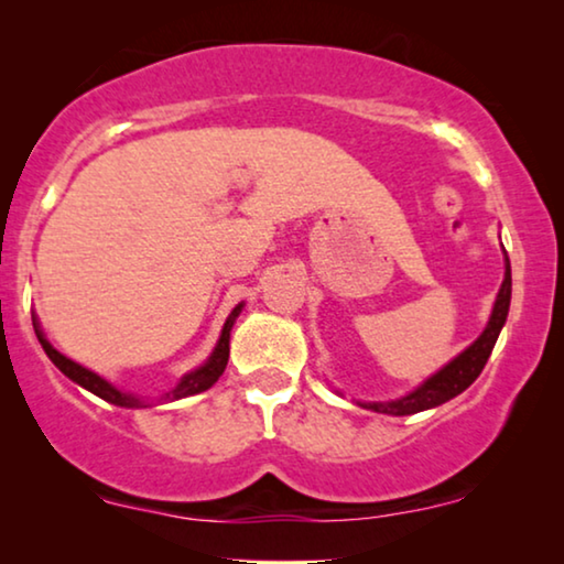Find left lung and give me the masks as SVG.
<instances>
[{"instance_id": "1", "label": "left lung", "mask_w": 564, "mask_h": 564, "mask_svg": "<svg viewBox=\"0 0 564 564\" xmlns=\"http://www.w3.org/2000/svg\"><path fill=\"white\" fill-rule=\"evenodd\" d=\"M508 305H511V261L506 257V276L503 284H500L496 305H492L490 321L480 336H477L475 344H469L459 357H454L449 365L438 369L436 375H431L426 382L419 384L413 392L388 400V403H359L361 408H369L375 413H388V415H413L421 411H429V408H436L446 403V400L457 398L459 392H465L469 384H473L477 377H480L482 367L488 365L492 346H496L500 328L506 326L508 318Z\"/></svg>"}]
</instances>
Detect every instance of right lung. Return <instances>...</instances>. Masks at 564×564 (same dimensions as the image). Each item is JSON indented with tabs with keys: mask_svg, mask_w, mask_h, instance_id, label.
Instances as JSON below:
<instances>
[{
	"mask_svg": "<svg viewBox=\"0 0 564 564\" xmlns=\"http://www.w3.org/2000/svg\"><path fill=\"white\" fill-rule=\"evenodd\" d=\"M241 307H243V303L236 305L234 313L228 315L226 326H223V334L218 338V346H215V349H213L210 359H207L203 367H197L195 372L184 375L182 380H180V384L169 390L166 395H161V400H164V403H172V400H180V398H187V395H197V392H205L207 388H213V384L218 382V377L223 375V369H226V365H228L230 328H234V323L238 318V313H241ZM33 326H35V336H37V341H41L43 351L48 354V359L61 369V372L68 377V380H74L76 384H82L84 390L95 392L97 398H102V400H107V403H112V405H120V408H149L151 405L149 400L135 398L133 392L118 390V388H115V384H110L107 380H102V377H99V375L91 372V369L76 365V361L64 357V354L56 351L48 344V338L43 336V330H41V326H37V321H33Z\"/></svg>",
	"mask_w": 564,
	"mask_h": 564,
	"instance_id": "add662e5",
	"label": "right lung"
}]
</instances>
